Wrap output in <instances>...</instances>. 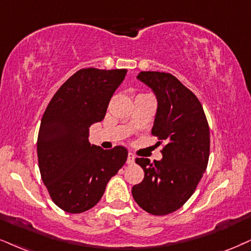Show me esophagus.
I'll use <instances>...</instances> for the list:
<instances>
[{
  "mask_svg": "<svg viewBox=\"0 0 251 251\" xmlns=\"http://www.w3.org/2000/svg\"><path fill=\"white\" fill-rule=\"evenodd\" d=\"M134 162H135V156H134V153L129 152V153H128V158H126V164H132Z\"/></svg>",
  "mask_w": 251,
  "mask_h": 251,
  "instance_id": "obj_1",
  "label": "esophagus"
}]
</instances>
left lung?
I'll return each mask as SVG.
<instances>
[{"label":"left lung","mask_w":251,"mask_h":251,"mask_svg":"<svg viewBox=\"0 0 251 251\" xmlns=\"http://www.w3.org/2000/svg\"><path fill=\"white\" fill-rule=\"evenodd\" d=\"M158 101L151 134L164 143L160 160L136 158L144 179L132 187L137 205L152 215L176 212L194 193L209 158V126L200 101L175 75L141 72Z\"/></svg>","instance_id":"obj_1"}]
</instances>
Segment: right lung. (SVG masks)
I'll return each instance as SVG.
<instances>
[{
  "label": "right lung",
  "instance_id": "right-lung-1",
  "mask_svg": "<svg viewBox=\"0 0 251 251\" xmlns=\"http://www.w3.org/2000/svg\"><path fill=\"white\" fill-rule=\"evenodd\" d=\"M126 70H79L55 92L40 122L37 156L51 199L67 213H82L100 201L128 151L103 150L88 142L89 126L104 119Z\"/></svg>",
  "mask_w": 251,
  "mask_h": 251
}]
</instances>
